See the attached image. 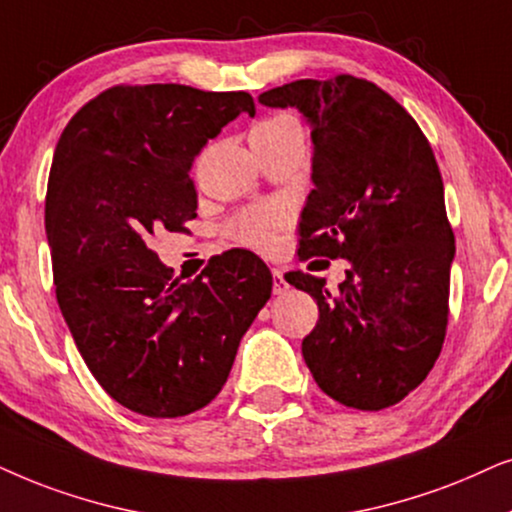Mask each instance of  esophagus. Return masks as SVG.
<instances>
[{"label": "esophagus", "mask_w": 512, "mask_h": 512, "mask_svg": "<svg viewBox=\"0 0 512 512\" xmlns=\"http://www.w3.org/2000/svg\"><path fill=\"white\" fill-rule=\"evenodd\" d=\"M271 274H274V295H283V292L288 290V283H285L283 278V269H271Z\"/></svg>", "instance_id": "obj_1"}]
</instances>
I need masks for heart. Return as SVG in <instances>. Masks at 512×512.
<instances>
[{"label": "heart", "instance_id": "1", "mask_svg": "<svg viewBox=\"0 0 512 512\" xmlns=\"http://www.w3.org/2000/svg\"><path fill=\"white\" fill-rule=\"evenodd\" d=\"M295 119L290 117H274L257 124L252 131H267V128L281 126V124H292ZM285 224V213L281 208L264 206V208H252L248 213L238 215L234 222H231L229 234L234 241L243 245H252V248H269L271 243L276 241V231Z\"/></svg>", "mask_w": 512, "mask_h": 512}]
</instances>
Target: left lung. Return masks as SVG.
Returning <instances> with one entry per match:
<instances>
[{"mask_svg":"<svg viewBox=\"0 0 512 512\" xmlns=\"http://www.w3.org/2000/svg\"><path fill=\"white\" fill-rule=\"evenodd\" d=\"M260 102L297 107L311 124L299 257L349 262L337 290L285 274L318 304L302 356L337 403L384 410L426 379L445 342L456 248L438 161L405 107L351 74L292 81Z\"/></svg>","mask_w":512,"mask_h":512,"instance_id":"1","label":"left lung"}]
</instances>
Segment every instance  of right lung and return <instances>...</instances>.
<instances>
[{
    "mask_svg": "<svg viewBox=\"0 0 512 512\" xmlns=\"http://www.w3.org/2000/svg\"><path fill=\"white\" fill-rule=\"evenodd\" d=\"M241 112L245 91L112 86L60 135L46 189L58 306L98 384L131 412L175 419L206 407L245 330L271 297L255 252L229 250L194 281L159 262L152 238L196 217L192 163Z\"/></svg>",
    "mask_w": 512,
    "mask_h": 512,
    "instance_id": "right-lung-1",
    "label": "right lung"
}]
</instances>
